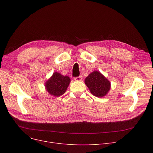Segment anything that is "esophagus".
I'll return each mask as SVG.
<instances>
[{
  "instance_id": "1",
  "label": "esophagus",
  "mask_w": 153,
  "mask_h": 153,
  "mask_svg": "<svg viewBox=\"0 0 153 153\" xmlns=\"http://www.w3.org/2000/svg\"><path fill=\"white\" fill-rule=\"evenodd\" d=\"M74 81H82V76H79V77H74Z\"/></svg>"
}]
</instances>
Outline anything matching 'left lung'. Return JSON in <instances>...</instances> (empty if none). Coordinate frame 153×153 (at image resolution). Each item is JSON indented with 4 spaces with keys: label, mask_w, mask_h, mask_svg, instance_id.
Wrapping results in <instances>:
<instances>
[{
    "label": "left lung",
    "mask_w": 153,
    "mask_h": 153,
    "mask_svg": "<svg viewBox=\"0 0 153 153\" xmlns=\"http://www.w3.org/2000/svg\"><path fill=\"white\" fill-rule=\"evenodd\" d=\"M85 84L91 93L97 97H103L109 92L111 83L99 71H94L85 79Z\"/></svg>",
    "instance_id": "left-lung-1"
}]
</instances>
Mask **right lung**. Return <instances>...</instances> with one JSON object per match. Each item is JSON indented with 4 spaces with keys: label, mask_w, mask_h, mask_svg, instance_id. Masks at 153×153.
Wrapping results in <instances>:
<instances>
[{
    "label": "right lung",
    "mask_w": 153,
    "mask_h": 153,
    "mask_svg": "<svg viewBox=\"0 0 153 153\" xmlns=\"http://www.w3.org/2000/svg\"><path fill=\"white\" fill-rule=\"evenodd\" d=\"M71 82L68 76H63L58 72H54L51 77L45 83V89L50 95L59 97L65 93Z\"/></svg>",
    "instance_id": "right-lung-1"
}]
</instances>
